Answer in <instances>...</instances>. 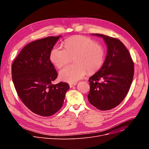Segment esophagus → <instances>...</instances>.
<instances>
[{
  "label": "esophagus",
  "mask_w": 149,
  "mask_h": 149,
  "mask_svg": "<svg viewBox=\"0 0 149 149\" xmlns=\"http://www.w3.org/2000/svg\"><path fill=\"white\" fill-rule=\"evenodd\" d=\"M77 85V83H74V84H70V87L72 88L73 87Z\"/></svg>",
  "instance_id": "1"
}]
</instances>
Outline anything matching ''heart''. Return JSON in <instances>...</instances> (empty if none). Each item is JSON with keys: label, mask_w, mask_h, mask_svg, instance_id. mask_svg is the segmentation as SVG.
Instances as JSON below:
<instances>
[{"label": "heart", "mask_w": 149, "mask_h": 149, "mask_svg": "<svg viewBox=\"0 0 149 149\" xmlns=\"http://www.w3.org/2000/svg\"><path fill=\"white\" fill-rule=\"evenodd\" d=\"M65 49L54 47L50 53V59L58 68H61L74 56V64L62 69L59 73L61 80L74 83L83 78L86 72L93 74L102 67L105 58L103 47L92 39L81 35L74 36L64 41Z\"/></svg>", "instance_id": "b5f03b06"}]
</instances>
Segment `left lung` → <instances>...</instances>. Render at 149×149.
<instances>
[{"mask_svg": "<svg viewBox=\"0 0 149 149\" xmlns=\"http://www.w3.org/2000/svg\"><path fill=\"white\" fill-rule=\"evenodd\" d=\"M92 35L104 39L107 51L101 69L89 78L88 100L98 110H109L119 105L128 93L134 75V63L120 40L102 34Z\"/></svg>", "mask_w": 149, "mask_h": 149, "instance_id": "obj_1", "label": "left lung"}]
</instances>
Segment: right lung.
<instances>
[{"mask_svg": "<svg viewBox=\"0 0 149 149\" xmlns=\"http://www.w3.org/2000/svg\"><path fill=\"white\" fill-rule=\"evenodd\" d=\"M62 36L34 40L20 52L12 65V80L21 101L33 113L48 117L62 107L68 84H52L58 73L50 53Z\"/></svg>", "mask_w": 149, "mask_h": 149, "instance_id": "add662e5", "label": "right lung"}]
</instances>
